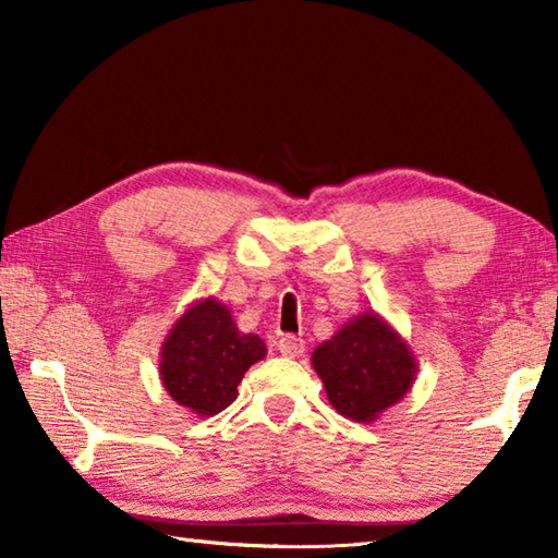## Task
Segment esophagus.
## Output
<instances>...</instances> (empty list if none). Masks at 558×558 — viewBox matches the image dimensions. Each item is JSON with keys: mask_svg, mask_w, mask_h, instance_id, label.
I'll use <instances>...</instances> for the list:
<instances>
[{"mask_svg": "<svg viewBox=\"0 0 558 558\" xmlns=\"http://www.w3.org/2000/svg\"><path fill=\"white\" fill-rule=\"evenodd\" d=\"M278 349H280V354H282V356H288V359H298V356L305 354V339L292 337V335H286V337H280V339H278Z\"/></svg>", "mask_w": 558, "mask_h": 558, "instance_id": "esophagus-1", "label": "esophagus"}]
</instances>
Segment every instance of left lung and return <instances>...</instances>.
I'll return each instance as SVG.
<instances>
[{
  "instance_id": "1",
  "label": "left lung",
  "mask_w": 558,
  "mask_h": 558,
  "mask_svg": "<svg viewBox=\"0 0 558 558\" xmlns=\"http://www.w3.org/2000/svg\"><path fill=\"white\" fill-rule=\"evenodd\" d=\"M310 362L332 409L356 423H374L403 401L418 374L409 342L374 310L339 327Z\"/></svg>"
}]
</instances>
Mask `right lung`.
<instances>
[{
	"label": "right lung",
	"instance_id": "add662e5",
	"mask_svg": "<svg viewBox=\"0 0 558 558\" xmlns=\"http://www.w3.org/2000/svg\"><path fill=\"white\" fill-rule=\"evenodd\" d=\"M258 335H243L229 305L204 298L189 305L159 347V379L189 413H221L239 396L243 374L266 359Z\"/></svg>",
	"mask_w": 558,
	"mask_h": 558
}]
</instances>
